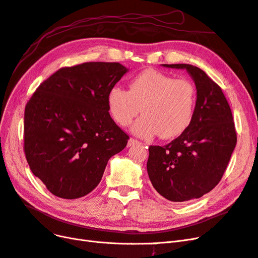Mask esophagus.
<instances>
[{"instance_id":"34e87169","label":"esophagus","mask_w":258,"mask_h":258,"mask_svg":"<svg viewBox=\"0 0 258 258\" xmlns=\"http://www.w3.org/2000/svg\"><path fill=\"white\" fill-rule=\"evenodd\" d=\"M139 143H140V142H139L138 140H136V139L131 138V139H129V141H128V146L130 147V146H133V145L139 144Z\"/></svg>"}]
</instances>
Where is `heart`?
I'll use <instances>...</instances> for the list:
<instances>
[{"mask_svg": "<svg viewBox=\"0 0 258 258\" xmlns=\"http://www.w3.org/2000/svg\"><path fill=\"white\" fill-rule=\"evenodd\" d=\"M113 119L127 127L140 112L132 131L142 138L159 135L167 140L180 136L193 118L197 91L186 79H174L155 69H146L131 80L129 91L115 85L108 93Z\"/></svg>", "mask_w": 258, "mask_h": 258, "instance_id": "1", "label": "heart"}]
</instances>
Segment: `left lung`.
<instances>
[{"instance_id": "left-lung-1", "label": "left lung", "mask_w": 258, "mask_h": 258, "mask_svg": "<svg viewBox=\"0 0 258 258\" xmlns=\"http://www.w3.org/2000/svg\"><path fill=\"white\" fill-rule=\"evenodd\" d=\"M186 69L197 86L193 118L184 132L164 146L148 147L147 172L156 191L168 201L200 199L220 182L237 144L230 106L221 87L199 67Z\"/></svg>"}]
</instances>
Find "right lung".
<instances>
[{
  "label": "right lung",
  "mask_w": 258,
  "mask_h": 258,
  "mask_svg": "<svg viewBox=\"0 0 258 258\" xmlns=\"http://www.w3.org/2000/svg\"><path fill=\"white\" fill-rule=\"evenodd\" d=\"M127 72L105 61L63 67L26 103V161L55 197L74 200L92 192L109 159L126 147L129 136L110 116L106 98Z\"/></svg>",
  "instance_id": "obj_1"
}]
</instances>
